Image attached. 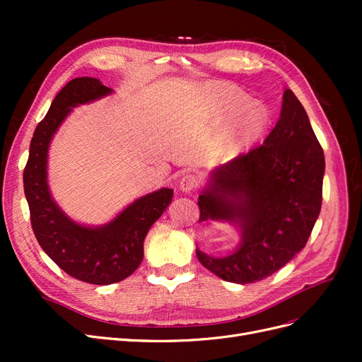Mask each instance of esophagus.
Masks as SVG:
<instances>
[{
    "label": "esophagus",
    "mask_w": 362,
    "mask_h": 362,
    "mask_svg": "<svg viewBox=\"0 0 362 362\" xmlns=\"http://www.w3.org/2000/svg\"><path fill=\"white\" fill-rule=\"evenodd\" d=\"M198 185H199V178L193 173H187L182 177V180L180 182V189L182 192H192L198 187Z\"/></svg>",
    "instance_id": "34e87169"
}]
</instances>
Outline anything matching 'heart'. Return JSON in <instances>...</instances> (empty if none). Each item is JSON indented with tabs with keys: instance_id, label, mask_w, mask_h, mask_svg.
<instances>
[{
	"instance_id": "obj_1",
	"label": "heart",
	"mask_w": 362,
	"mask_h": 362,
	"mask_svg": "<svg viewBox=\"0 0 362 362\" xmlns=\"http://www.w3.org/2000/svg\"><path fill=\"white\" fill-rule=\"evenodd\" d=\"M247 98L234 89H222L217 98V105L223 113H233L222 136V146L228 151H234L249 145L255 140L264 128L266 115L257 104H246Z\"/></svg>"
}]
</instances>
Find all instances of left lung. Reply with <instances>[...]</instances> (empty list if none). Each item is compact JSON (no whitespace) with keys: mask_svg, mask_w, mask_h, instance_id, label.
Masks as SVG:
<instances>
[{"mask_svg":"<svg viewBox=\"0 0 362 362\" xmlns=\"http://www.w3.org/2000/svg\"><path fill=\"white\" fill-rule=\"evenodd\" d=\"M323 149L308 115L286 89L281 116L264 144L211 172L199 194V222L235 223V252L217 258L196 246L201 264L216 276L252 284L273 275L300 252L322 208Z\"/></svg>","mask_w":362,"mask_h":362,"instance_id":"left-lung-1","label":"left lung"}]
</instances>
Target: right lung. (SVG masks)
<instances>
[{"instance_id": "obj_1", "label": "right lung", "mask_w": 362, "mask_h": 362, "mask_svg": "<svg viewBox=\"0 0 362 362\" xmlns=\"http://www.w3.org/2000/svg\"><path fill=\"white\" fill-rule=\"evenodd\" d=\"M112 92L110 87L90 76L71 80L37 124L24 169L31 228L40 247L69 276L95 286H108L134 273L144 259V242L149 228L158 221L173 196V190L166 187L141 196L101 226L74 222L51 198L47 164L52 136L74 107Z\"/></svg>"}]
</instances>
